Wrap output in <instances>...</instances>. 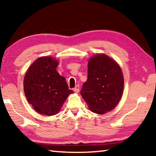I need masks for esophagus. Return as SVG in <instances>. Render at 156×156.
Instances as JSON below:
<instances>
[{
    "instance_id": "esophagus-1",
    "label": "esophagus",
    "mask_w": 156,
    "mask_h": 156,
    "mask_svg": "<svg viewBox=\"0 0 156 156\" xmlns=\"http://www.w3.org/2000/svg\"><path fill=\"white\" fill-rule=\"evenodd\" d=\"M73 91H74L76 93H78L79 92V91H80V87H79V86L78 85H76V87H75V88H74V89H73Z\"/></svg>"
}]
</instances>
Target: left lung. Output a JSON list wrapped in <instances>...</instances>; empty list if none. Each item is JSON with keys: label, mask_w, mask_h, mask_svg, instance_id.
Returning a JSON list of instances; mask_svg holds the SVG:
<instances>
[{"label": "left lung", "mask_w": 156, "mask_h": 156, "mask_svg": "<svg viewBox=\"0 0 156 156\" xmlns=\"http://www.w3.org/2000/svg\"><path fill=\"white\" fill-rule=\"evenodd\" d=\"M124 77L114 59L97 54L88 60L87 80L80 94L91 112L102 115L112 111L122 96Z\"/></svg>", "instance_id": "8db88e82"}]
</instances>
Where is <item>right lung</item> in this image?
Wrapping results in <instances>:
<instances>
[{"mask_svg": "<svg viewBox=\"0 0 156 156\" xmlns=\"http://www.w3.org/2000/svg\"><path fill=\"white\" fill-rule=\"evenodd\" d=\"M58 60L51 56L36 59L25 73L23 89L29 103L41 115L51 116L58 113L69 90L65 78L56 71Z\"/></svg>", "mask_w": 156, "mask_h": 156, "instance_id": "obj_1", "label": "right lung"}]
</instances>
